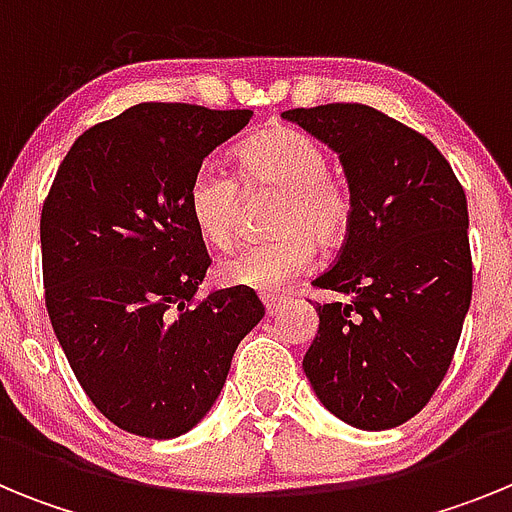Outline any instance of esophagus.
<instances>
[{"instance_id":"34e87169","label":"esophagus","mask_w":512,"mask_h":512,"mask_svg":"<svg viewBox=\"0 0 512 512\" xmlns=\"http://www.w3.org/2000/svg\"><path fill=\"white\" fill-rule=\"evenodd\" d=\"M284 305H287V300H282V297H264V310H266V315H271V318H274V315H279Z\"/></svg>"}]
</instances>
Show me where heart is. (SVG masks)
Segmentation results:
<instances>
[{
	"instance_id": "b5f03b06",
	"label": "heart",
	"mask_w": 512,
	"mask_h": 512,
	"mask_svg": "<svg viewBox=\"0 0 512 512\" xmlns=\"http://www.w3.org/2000/svg\"><path fill=\"white\" fill-rule=\"evenodd\" d=\"M239 184L235 185L234 182ZM242 189H271L279 202L271 215V241L251 243L217 264L228 287L279 292L305 274L318 246H338L354 217V200L338 176L328 174V153L310 135L269 128L235 151V179L202 166L192 176L187 210L205 243L230 246L238 228Z\"/></svg>"
}]
</instances>
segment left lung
<instances>
[{"mask_svg":"<svg viewBox=\"0 0 512 512\" xmlns=\"http://www.w3.org/2000/svg\"><path fill=\"white\" fill-rule=\"evenodd\" d=\"M336 151L354 200L341 256L315 287L318 333L302 369L325 410L387 431L425 408L446 377L472 302L467 194L425 135L369 104L287 110Z\"/></svg>","mask_w":512,"mask_h":512,"instance_id":"8db88e82","label":"left lung"}]
</instances>
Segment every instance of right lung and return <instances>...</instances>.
<instances>
[{
    "instance_id": "add662e5",
    "label": "right lung",
    "mask_w": 512,
    "mask_h": 512,
    "mask_svg": "<svg viewBox=\"0 0 512 512\" xmlns=\"http://www.w3.org/2000/svg\"><path fill=\"white\" fill-rule=\"evenodd\" d=\"M251 110L143 102L79 135L40 217L45 305L94 408L135 436H184L217 402L259 297L217 289L187 210L202 161Z\"/></svg>"
}]
</instances>
